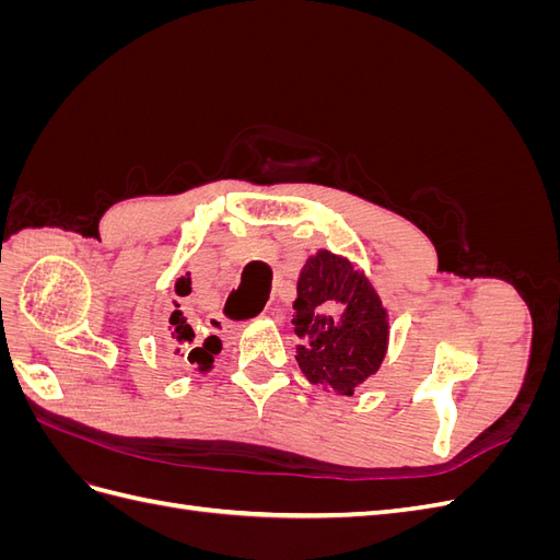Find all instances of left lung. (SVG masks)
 I'll return each mask as SVG.
<instances>
[{
    "label": "left lung",
    "instance_id": "left-lung-1",
    "mask_svg": "<svg viewBox=\"0 0 560 560\" xmlns=\"http://www.w3.org/2000/svg\"><path fill=\"white\" fill-rule=\"evenodd\" d=\"M296 362L313 385L352 397L381 369L387 341V311L364 270L329 249L303 264L292 315Z\"/></svg>",
    "mask_w": 560,
    "mask_h": 560
}]
</instances>
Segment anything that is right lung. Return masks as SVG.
<instances>
[{"label":"right lung","mask_w":560,"mask_h":560,"mask_svg":"<svg viewBox=\"0 0 560 560\" xmlns=\"http://www.w3.org/2000/svg\"><path fill=\"white\" fill-rule=\"evenodd\" d=\"M191 292V273H179L175 280V294L177 296H186ZM171 343L177 348V352H184L186 360L198 366V371L212 369L214 354H219L222 350V341L217 336H206L200 341V336L196 334V329L191 327V322L186 319V315L179 311V303L175 301V311L171 315Z\"/></svg>","instance_id":"add662e5"}]
</instances>
